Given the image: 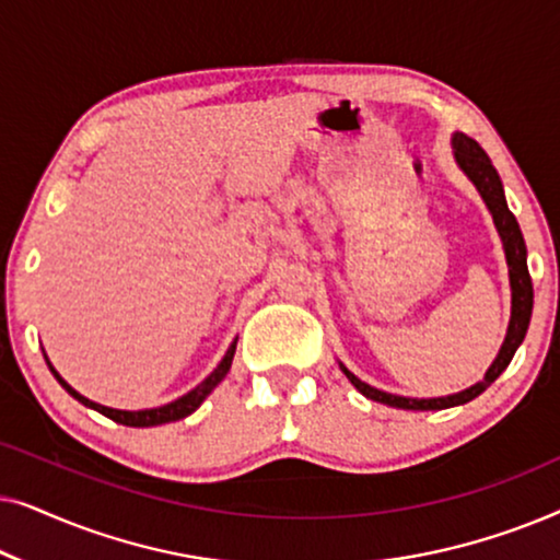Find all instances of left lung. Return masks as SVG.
<instances>
[{
  "label": "left lung",
  "instance_id": "obj_1",
  "mask_svg": "<svg viewBox=\"0 0 560 560\" xmlns=\"http://www.w3.org/2000/svg\"><path fill=\"white\" fill-rule=\"evenodd\" d=\"M451 150H454V160L456 165L462 167V173L474 183V188L479 190L481 201L492 213L494 229L502 240V249H504V259H508V275H510V324H508V334H504V341L500 351H497L494 362L489 364V370L485 372V380H479L477 385L462 389V393L454 395H443V397H402V395H393L385 393V389H377L372 385H366L357 377L354 372H349L347 366H341V372L347 374V380L354 385L359 393L364 397H370L374 402L389 405V408H400V410H443V408H456V405H464L479 397L485 389L492 385V382L500 377V374L508 370V364L515 357V351L520 343H523L527 326H530V316H533V280L530 272H527V247L523 240V232H520L517 219L512 217L508 198H504V188L500 180V173L494 171L492 160L485 150L479 148L471 137H466L464 132H454L451 135Z\"/></svg>",
  "mask_w": 560,
  "mask_h": 560
}]
</instances>
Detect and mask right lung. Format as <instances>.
Segmentation results:
<instances>
[{"label": "right lung", "instance_id": "right-lung-1", "mask_svg": "<svg viewBox=\"0 0 560 560\" xmlns=\"http://www.w3.org/2000/svg\"><path fill=\"white\" fill-rule=\"evenodd\" d=\"M234 351H236V339L232 341V347L226 349V354L219 362L217 370H213L209 377L201 382V385H196L194 389H190V393L178 397V400H173V402H167V405H160V408H148V410H117V408H106V405H102V402L89 400V397H83L79 389H73L63 377H60V374L56 372V366L50 364V359H48V354H45V351H43V357H45V362H48V366H50L52 377L60 382V387H63L71 397H75V400H79L81 405H86V408L102 412V416H106V418H112L114 423H121V425H129V428H150V425L173 423V420L186 418V416H190V412H196L198 408H201V402L213 393V387H217L219 382L226 377L229 370H232Z\"/></svg>", "mask_w": 560, "mask_h": 560}]
</instances>
